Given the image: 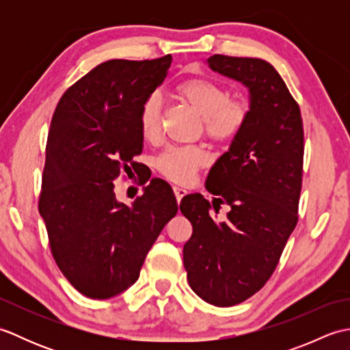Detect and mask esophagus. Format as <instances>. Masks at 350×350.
I'll return each mask as SVG.
<instances>
[{"label": "esophagus", "mask_w": 350, "mask_h": 350, "mask_svg": "<svg viewBox=\"0 0 350 350\" xmlns=\"http://www.w3.org/2000/svg\"><path fill=\"white\" fill-rule=\"evenodd\" d=\"M173 191H174V196H176V200L177 203H180V200L187 196V189L182 188V187H173Z\"/></svg>", "instance_id": "obj_1"}]
</instances>
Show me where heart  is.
<instances>
[{"instance_id": "obj_1", "label": "heart", "mask_w": 350, "mask_h": 350, "mask_svg": "<svg viewBox=\"0 0 350 350\" xmlns=\"http://www.w3.org/2000/svg\"><path fill=\"white\" fill-rule=\"evenodd\" d=\"M174 96L202 117L204 133L217 143L232 141L248 117V103L239 96L230 98L227 88L209 78H189L174 87ZM138 126L146 141L154 143L161 137V102L150 96L141 105ZM202 146H174L156 158V170L167 179L187 183L207 162Z\"/></svg>"}]
</instances>
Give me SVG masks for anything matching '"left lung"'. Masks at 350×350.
Here are the masks:
<instances>
[{
  "mask_svg": "<svg viewBox=\"0 0 350 350\" xmlns=\"http://www.w3.org/2000/svg\"><path fill=\"white\" fill-rule=\"evenodd\" d=\"M207 63L248 87L250 111L206 180V189L218 196L215 212L219 204L230 206L227 219L215 221L202 194L182 198L180 212L192 224L183 265L200 298L232 307L266 284L298 224L304 128L298 102L273 66L219 54Z\"/></svg>",
  "mask_w": 350,
  "mask_h": 350,
  "instance_id": "left-lung-1",
  "label": "left lung"
}]
</instances>
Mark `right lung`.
I'll list each match as a JSON object with an SVG mask.
<instances>
[{
  "mask_svg": "<svg viewBox=\"0 0 350 350\" xmlns=\"http://www.w3.org/2000/svg\"><path fill=\"white\" fill-rule=\"evenodd\" d=\"M170 64L171 55L102 63L64 92L52 116L39 212L57 266L87 298L108 299L131 287L179 209L162 179H152L132 206L114 194L122 171L137 173L139 109Z\"/></svg>",
  "mask_w": 350,
  "mask_h": 350,
  "instance_id": "add662e5",
  "label": "right lung"
}]
</instances>
